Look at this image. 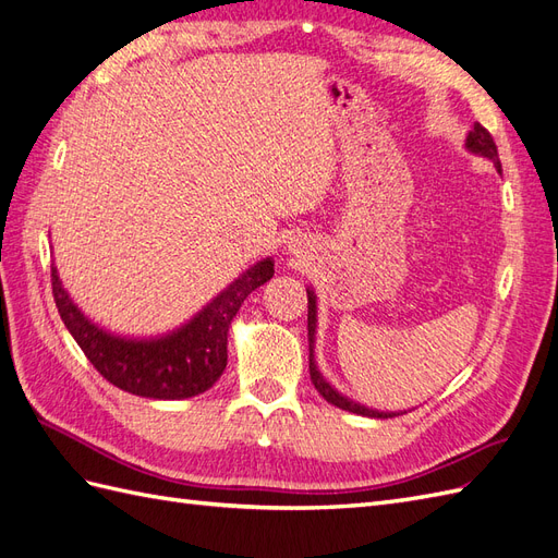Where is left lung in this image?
<instances>
[{
	"label": "left lung",
	"instance_id": "1",
	"mask_svg": "<svg viewBox=\"0 0 558 558\" xmlns=\"http://www.w3.org/2000/svg\"><path fill=\"white\" fill-rule=\"evenodd\" d=\"M466 147L472 149V153L481 155V157H488L495 167H498V171L502 169L500 167V157H498V145H495L493 135L488 133V129L481 126L478 122L474 124V129L470 131V135H466ZM314 328H316V300H314V293L307 291V338H310V378H312V385L316 387V391L328 401L338 405V409L342 411H350V413H356V415H368V417H391L395 413H380V411H371L366 409V405H359L350 399H344L342 395H338V391L330 387L324 378L322 373L316 371V364H314V350H312V342H314Z\"/></svg>",
	"mask_w": 558,
	"mask_h": 558
}]
</instances>
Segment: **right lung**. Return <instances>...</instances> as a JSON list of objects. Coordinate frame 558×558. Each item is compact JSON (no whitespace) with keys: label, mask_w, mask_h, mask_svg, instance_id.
Here are the masks:
<instances>
[{"label":"right lung","mask_w":558,"mask_h":558,"mask_svg":"<svg viewBox=\"0 0 558 558\" xmlns=\"http://www.w3.org/2000/svg\"><path fill=\"white\" fill-rule=\"evenodd\" d=\"M275 263L265 258L225 289L190 324L157 340H126L105 333L72 303L51 267V289L60 319L105 380L147 399L197 397L228 366V330L248 293L272 279Z\"/></svg>","instance_id":"add662e5"}]
</instances>
